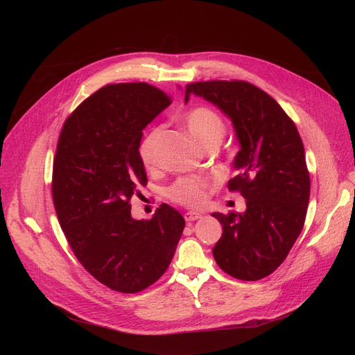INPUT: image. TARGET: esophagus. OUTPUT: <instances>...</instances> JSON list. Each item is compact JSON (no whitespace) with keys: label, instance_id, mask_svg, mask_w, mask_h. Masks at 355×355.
Listing matches in <instances>:
<instances>
[{"label":"esophagus","instance_id":"34e87169","mask_svg":"<svg viewBox=\"0 0 355 355\" xmlns=\"http://www.w3.org/2000/svg\"><path fill=\"white\" fill-rule=\"evenodd\" d=\"M184 218H185V221H194V220H198V218H201V214L200 213H197V211H187L184 214Z\"/></svg>","mask_w":355,"mask_h":355}]
</instances>
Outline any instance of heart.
I'll use <instances>...</instances> for the list:
<instances>
[{
	"label": "heart",
	"mask_w": 355,
	"mask_h": 355,
	"mask_svg": "<svg viewBox=\"0 0 355 355\" xmlns=\"http://www.w3.org/2000/svg\"><path fill=\"white\" fill-rule=\"evenodd\" d=\"M185 126H187L191 138L204 146L210 142H221L226 134V126L223 119L209 107H194L185 114ZM161 129L155 128L149 132L141 144L139 155L145 166H153L157 159V145L159 139ZM209 187V180L204 177H184L175 181L168 196L171 200L184 204V206H200L206 198V190Z\"/></svg>",
	"instance_id": "obj_1"
}]
</instances>
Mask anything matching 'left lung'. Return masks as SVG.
<instances>
[{
	"mask_svg": "<svg viewBox=\"0 0 355 355\" xmlns=\"http://www.w3.org/2000/svg\"><path fill=\"white\" fill-rule=\"evenodd\" d=\"M191 95L232 121L240 145L229 190L245 197L246 210L211 214L223 226L213 256L227 275L259 281L284 262L304 227L311 182L302 139L281 105L248 82H197L185 102Z\"/></svg>",
	"mask_w": 355,
	"mask_h": 355,
	"instance_id": "obj_1",
	"label": "left lung"
}]
</instances>
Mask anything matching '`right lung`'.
Listing matches in <instances>:
<instances>
[{
    "mask_svg": "<svg viewBox=\"0 0 355 355\" xmlns=\"http://www.w3.org/2000/svg\"><path fill=\"white\" fill-rule=\"evenodd\" d=\"M171 105L148 83L107 85L66 119L53 162V202L69 245L105 286L137 293L170 266L185 221L168 204L135 220L129 200L146 173L142 130Z\"/></svg>",
    "mask_w": 355,
    "mask_h": 355,
    "instance_id": "add662e5",
    "label": "right lung"
}]
</instances>
